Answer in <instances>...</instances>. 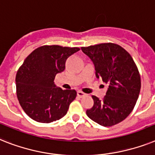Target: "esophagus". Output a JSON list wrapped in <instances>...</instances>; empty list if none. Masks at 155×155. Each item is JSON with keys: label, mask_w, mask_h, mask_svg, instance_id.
<instances>
[{"label": "esophagus", "mask_w": 155, "mask_h": 155, "mask_svg": "<svg viewBox=\"0 0 155 155\" xmlns=\"http://www.w3.org/2000/svg\"><path fill=\"white\" fill-rule=\"evenodd\" d=\"M77 95H78V97H80V98H83L85 96V94H84V92H82L81 91H77Z\"/></svg>", "instance_id": "1"}]
</instances>
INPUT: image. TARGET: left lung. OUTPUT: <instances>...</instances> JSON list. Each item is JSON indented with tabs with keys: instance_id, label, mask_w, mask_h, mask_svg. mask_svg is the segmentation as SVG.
<instances>
[{
	"instance_id": "obj_1",
	"label": "left lung",
	"mask_w": 155,
	"mask_h": 155,
	"mask_svg": "<svg viewBox=\"0 0 155 155\" xmlns=\"http://www.w3.org/2000/svg\"><path fill=\"white\" fill-rule=\"evenodd\" d=\"M81 49L92 61L96 78H102L108 84L103 100L93 95L94 105L87 110V114L99 125H115L130 114L139 98L141 80L138 68L130 54L115 44H100Z\"/></svg>"
}]
</instances>
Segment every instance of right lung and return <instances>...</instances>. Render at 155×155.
<instances>
[{"label":"right lung","mask_w":155,"mask_h":155,"mask_svg":"<svg viewBox=\"0 0 155 155\" xmlns=\"http://www.w3.org/2000/svg\"><path fill=\"white\" fill-rule=\"evenodd\" d=\"M79 48L45 45L35 49L24 61L16 76V95L25 112L39 123L59 120L76 97L75 90H62L54 83L64 71L67 59Z\"/></svg>","instance_id":"add662e5"}]
</instances>
